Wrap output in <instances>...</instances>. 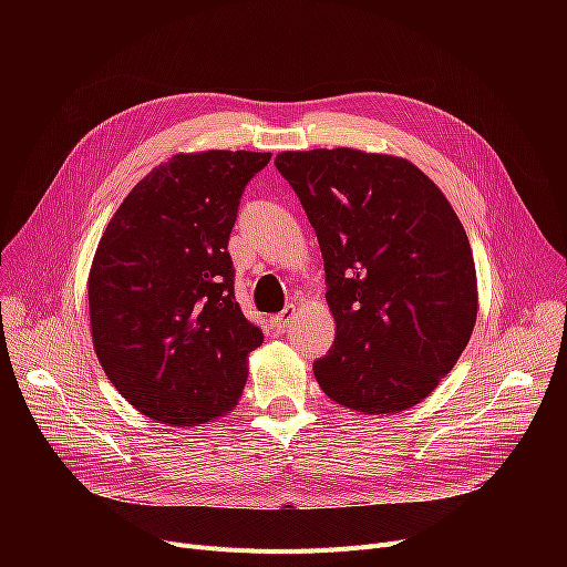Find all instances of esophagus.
Returning <instances> with one entry per match:
<instances>
[{"instance_id":"esophagus-1","label":"esophagus","mask_w":567,"mask_h":567,"mask_svg":"<svg viewBox=\"0 0 567 567\" xmlns=\"http://www.w3.org/2000/svg\"><path fill=\"white\" fill-rule=\"evenodd\" d=\"M293 317H296V306H287L280 315H276L271 321H274V326L278 331H285L287 326L293 321Z\"/></svg>"}]
</instances>
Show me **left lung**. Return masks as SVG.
Masks as SVG:
<instances>
[{"label":"left lung","mask_w":567,"mask_h":567,"mask_svg":"<svg viewBox=\"0 0 567 567\" xmlns=\"http://www.w3.org/2000/svg\"><path fill=\"white\" fill-rule=\"evenodd\" d=\"M276 167L317 231L336 344L315 363L333 402L370 415L421 404L478 317L468 236L411 161L361 148L280 152Z\"/></svg>","instance_id":"obj_1"}]
</instances>
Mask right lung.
I'll list each match as a JSON object with an SVG mask.
<instances>
[{
  "mask_svg": "<svg viewBox=\"0 0 567 567\" xmlns=\"http://www.w3.org/2000/svg\"><path fill=\"white\" fill-rule=\"evenodd\" d=\"M268 161L174 154L135 184L101 236L86 280L94 351L146 419L193 427L241 400L264 333L234 299L227 241L246 184Z\"/></svg>",
  "mask_w": 567,
  "mask_h": 567,
  "instance_id": "right-lung-1",
  "label": "right lung"
}]
</instances>
